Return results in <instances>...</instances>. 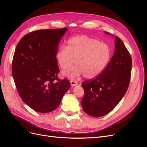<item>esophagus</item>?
I'll use <instances>...</instances> for the list:
<instances>
[{
    "label": "esophagus",
    "mask_w": 147,
    "mask_h": 147,
    "mask_svg": "<svg viewBox=\"0 0 147 147\" xmlns=\"http://www.w3.org/2000/svg\"><path fill=\"white\" fill-rule=\"evenodd\" d=\"M70 84L72 86H77L78 84V83L76 81H73V80H71L70 81Z\"/></svg>",
    "instance_id": "obj_1"
}]
</instances>
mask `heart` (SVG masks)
I'll return each mask as SVG.
<instances>
[{"mask_svg": "<svg viewBox=\"0 0 147 147\" xmlns=\"http://www.w3.org/2000/svg\"><path fill=\"white\" fill-rule=\"evenodd\" d=\"M111 57L109 46L96 38L80 35L70 38L67 45H61L56 53V59L63 70L69 69L65 76L71 79L76 78L83 74L87 79H92L99 75L107 65Z\"/></svg>", "mask_w": 147, "mask_h": 147, "instance_id": "heart-1", "label": "heart"}]
</instances>
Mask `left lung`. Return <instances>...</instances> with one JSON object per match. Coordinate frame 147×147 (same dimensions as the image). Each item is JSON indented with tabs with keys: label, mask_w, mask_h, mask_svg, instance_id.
I'll return each instance as SVG.
<instances>
[{
	"label": "left lung",
	"mask_w": 147,
	"mask_h": 147,
	"mask_svg": "<svg viewBox=\"0 0 147 147\" xmlns=\"http://www.w3.org/2000/svg\"><path fill=\"white\" fill-rule=\"evenodd\" d=\"M115 45L114 54L105 69L95 79L82 84L84 91L82 108L93 117H102L111 112L126 94L129 84L131 55L117 36L115 38Z\"/></svg>",
	"instance_id": "8db88e82"
}]
</instances>
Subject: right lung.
I'll list each match as a JSON object with an SVG mask.
<instances>
[{"instance_id": "1", "label": "right lung", "mask_w": 147, "mask_h": 147, "mask_svg": "<svg viewBox=\"0 0 147 147\" xmlns=\"http://www.w3.org/2000/svg\"><path fill=\"white\" fill-rule=\"evenodd\" d=\"M67 28L42 29L25 35L16 47L12 75L22 100L40 113L55 110L70 83L60 80L56 59L59 43Z\"/></svg>"}]
</instances>
